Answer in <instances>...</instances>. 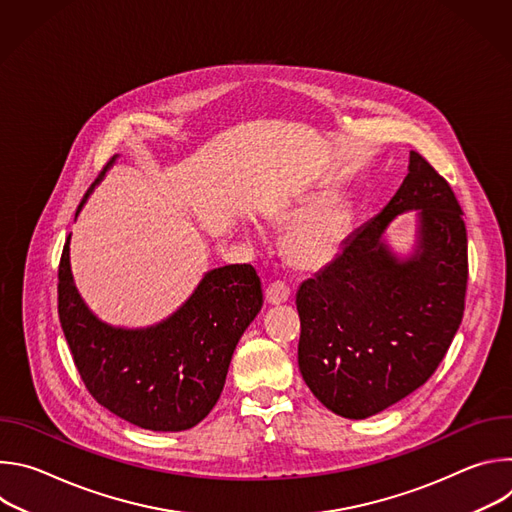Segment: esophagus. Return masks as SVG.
<instances>
[{
    "mask_svg": "<svg viewBox=\"0 0 512 512\" xmlns=\"http://www.w3.org/2000/svg\"><path fill=\"white\" fill-rule=\"evenodd\" d=\"M265 298L269 304H283L289 300V287L285 281H273L265 289Z\"/></svg>",
    "mask_w": 512,
    "mask_h": 512,
    "instance_id": "34e87169",
    "label": "esophagus"
}]
</instances>
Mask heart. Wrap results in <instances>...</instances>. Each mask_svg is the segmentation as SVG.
Returning a JSON list of instances; mask_svg holds the SVG:
<instances>
[{
  "instance_id": "1",
  "label": "heart",
  "mask_w": 512,
  "mask_h": 512,
  "mask_svg": "<svg viewBox=\"0 0 512 512\" xmlns=\"http://www.w3.org/2000/svg\"><path fill=\"white\" fill-rule=\"evenodd\" d=\"M271 218L275 225L291 227L283 243L285 255L291 265L308 271L330 263L354 227L352 204L344 198L308 200L298 208L279 210Z\"/></svg>"
}]
</instances>
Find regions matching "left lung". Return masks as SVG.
I'll return each mask as SVG.
<instances>
[{"label": "left lung", "instance_id": "1", "mask_svg": "<svg viewBox=\"0 0 512 512\" xmlns=\"http://www.w3.org/2000/svg\"><path fill=\"white\" fill-rule=\"evenodd\" d=\"M418 210V245L403 260L382 239ZM468 237L450 184L417 152L389 204L338 257L300 285V373L336 415L367 419L419 389L444 360L464 316Z\"/></svg>", "mask_w": 512, "mask_h": 512}]
</instances>
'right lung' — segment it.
I'll list each match as a JSON object with an SVG mask.
<instances>
[{
    "mask_svg": "<svg viewBox=\"0 0 512 512\" xmlns=\"http://www.w3.org/2000/svg\"><path fill=\"white\" fill-rule=\"evenodd\" d=\"M103 176L87 190L77 214ZM68 245L70 235L58 265V316L89 393L117 417L150 431H184L200 423L221 397L237 342L263 306L253 265L210 269L170 318L129 330L101 322L83 302Z\"/></svg>",
    "mask_w": 512,
    "mask_h": 512,
    "instance_id": "add662e5",
    "label": "right lung"
}]
</instances>
